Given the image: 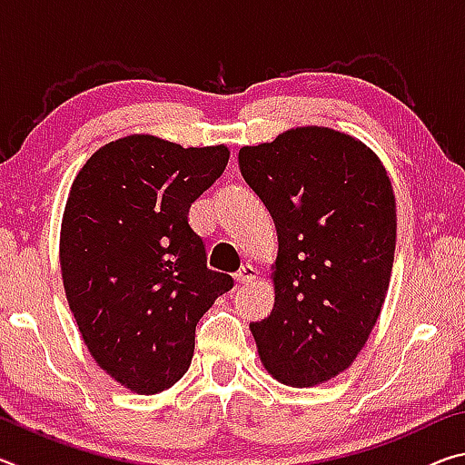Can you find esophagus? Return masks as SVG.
Segmentation results:
<instances>
[{"instance_id":"esophagus-1","label":"esophagus","mask_w":465,"mask_h":465,"mask_svg":"<svg viewBox=\"0 0 465 465\" xmlns=\"http://www.w3.org/2000/svg\"><path fill=\"white\" fill-rule=\"evenodd\" d=\"M256 277H258V271L252 264H246V266H242L238 272H235L233 279L238 285H246V282H252Z\"/></svg>"}]
</instances>
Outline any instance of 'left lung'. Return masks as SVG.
Listing matches in <instances>:
<instances>
[{
  "mask_svg": "<svg viewBox=\"0 0 465 465\" xmlns=\"http://www.w3.org/2000/svg\"><path fill=\"white\" fill-rule=\"evenodd\" d=\"M238 160L279 235L274 305L252 336L274 380L312 388L351 367L381 313L396 250L391 180L363 141L316 124L242 147Z\"/></svg>",
  "mask_w": 465,
  "mask_h": 465,
  "instance_id": "left-lung-1",
  "label": "left lung"
}]
</instances>
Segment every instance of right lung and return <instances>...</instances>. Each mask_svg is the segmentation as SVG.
Returning <instances> with one entry per match:
<instances>
[{"instance_id": "right-lung-1", "label": "right lung", "mask_w": 465, "mask_h": 465, "mask_svg": "<svg viewBox=\"0 0 465 465\" xmlns=\"http://www.w3.org/2000/svg\"><path fill=\"white\" fill-rule=\"evenodd\" d=\"M227 145L127 135L100 147L69 191L59 261L67 303L94 361L152 396L188 371L194 328L230 274L207 269L188 209L223 174Z\"/></svg>"}]
</instances>
